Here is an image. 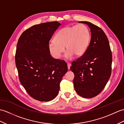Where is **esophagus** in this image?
I'll use <instances>...</instances> for the list:
<instances>
[{
	"label": "esophagus",
	"mask_w": 124,
	"mask_h": 124,
	"mask_svg": "<svg viewBox=\"0 0 124 124\" xmlns=\"http://www.w3.org/2000/svg\"><path fill=\"white\" fill-rule=\"evenodd\" d=\"M67 66H68V69H69V70H70V67H71V64H70V63H68Z\"/></svg>",
	"instance_id": "1"
}]
</instances>
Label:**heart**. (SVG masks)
I'll return each instance as SVG.
<instances>
[{"label":"heart","instance_id":"1","mask_svg":"<svg viewBox=\"0 0 124 124\" xmlns=\"http://www.w3.org/2000/svg\"><path fill=\"white\" fill-rule=\"evenodd\" d=\"M90 40V34L85 25L80 24L68 26L60 29L54 37V40L48 44L51 54L55 59H59L65 51L67 59L74 54L77 56L83 55L87 51Z\"/></svg>","mask_w":124,"mask_h":124}]
</instances>
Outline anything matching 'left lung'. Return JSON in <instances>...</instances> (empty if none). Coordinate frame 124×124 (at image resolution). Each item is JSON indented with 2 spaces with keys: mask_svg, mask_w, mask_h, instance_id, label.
<instances>
[{
  "mask_svg": "<svg viewBox=\"0 0 124 124\" xmlns=\"http://www.w3.org/2000/svg\"><path fill=\"white\" fill-rule=\"evenodd\" d=\"M91 40L85 53L72 63L70 70L74 74V88L77 93L85 98L99 94L111 75L112 54L107 37L101 28L89 22Z\"/></svg>",
  "mask_w": 124,
  "mask_h": 124,
  "instance_id": "obj_1",
  "label": "left lung"
}]
</instances>
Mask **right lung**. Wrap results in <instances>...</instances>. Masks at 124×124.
<instances>
[{
	"label": "right lung",
	"mask_w": 124,
	"mask_h": 124,
	"mask_svg": "<svg viewBox=\"0 0 124 124\" xmlns=\"http://www.w3.org/2000/svg\"><path fill=\"white\" fill-rule=\"evenodd\" d=\"M61 25L53 22L34 25L22 33L17 43L15 62L19 81L39 101L55 98L68 71L67 63L52 57L48 48L51 37Z\"/></svg>",
	"instance_id": "obj_1"
}]
</instances>
